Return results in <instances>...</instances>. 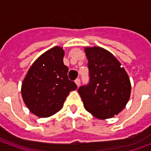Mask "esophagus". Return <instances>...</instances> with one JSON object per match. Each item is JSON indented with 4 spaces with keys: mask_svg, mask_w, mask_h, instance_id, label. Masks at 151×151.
<instances>
[{
    "mask_svg": "<svg viewBox=\"0 0 151 151\" xmlns=\"http://www.w3.org/2000/svg\"><path fill=\"white\" fill-rule=\"evenodd\" d=\"M75 83L77 84V86H80V84H81V80H80L79 78H77L75 80Z\"/></svg>",
    "mask_w": 151,
    "mask_h": 151,
    "instance_id": "1",
    "label": "esophagus"
}]
</instances>
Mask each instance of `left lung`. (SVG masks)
Listing matches in <instances>:
<instances>
[{
  "instance_id": "obj_1",
  "label": "left lung",
  "mask_w": 151,
  "mask_h": 151,
  "mask_svg": "<svg viewBox=\"0 0 151 151\" xmlns=\"http://www.w3.org/2000/svg\"><path fill=\"white\" fill-rule=\"evenodd\" d=\"M90 82L78 90L86 110L104 120L123 110L129 101L131 84L118 60L100 47L85 48Z\"/></svg>"
}]
</instances>
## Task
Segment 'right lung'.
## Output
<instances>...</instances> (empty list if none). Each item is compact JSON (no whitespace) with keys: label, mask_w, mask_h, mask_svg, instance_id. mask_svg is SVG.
I'll return each mask as SVG.
<instances>
[{"label":"right lung","mask_w":151,"mask_h":151,"mask_svg":"<svg viewBox=\"0 0 151 151\" xmlns=\"http://www.w3.org/2000/svg\"><path fill=\"white\" fill-rule=\"evenodd\" d=\"M65 52L54 47L42 54L28 70L22 84V96L28 109L39 117L52 116L63 108L69 92L77 89L64 65Z\"/></svg>","instance_id":"right-lung-1"}]
</instances>
